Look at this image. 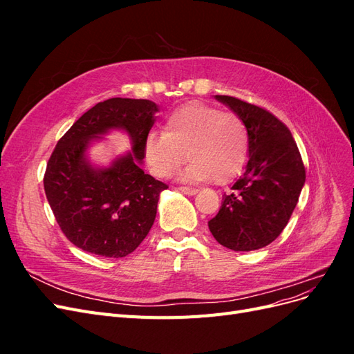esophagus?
Returning a JSON list of instances; mask_svg holds the SVG:
<instances>
[{
  "mask_svg": "<svg viewBox=\"0 0 354 354\" xmlns=\"http://www.w3.org/2000/svg\"><path fill=\"white\" fill-rule=\"evenodd\" d=\"M178 190L183 192V194H186V195H196V194H198V189L189 187V186H180Z\"/></svg>",
  "mask_w": 354,
  "mask_h": 354,
  "instance_id": "obj_1",
  "label": "esophagus"
}]
</instances>
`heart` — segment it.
<instances>
[{
  "mask_svg": "<svg viewBox=\"0 0 354 354\" xmlns=\"http://www.w3.org/2000/svg\"><path fill=\"white\" fill-rule=\"evenodd\" d=\"M145 158L158 177H168L187 158L181 178L229 181L243 168L250 153V134L242 118L216 106L190 103L171 112L164 131L145 137Z\"/></svg>",
  "mask_w": 354,
  "mask_h": 354,
  "instance_id": "b5f03b06",
  "label": "heart"
}]
</instances>
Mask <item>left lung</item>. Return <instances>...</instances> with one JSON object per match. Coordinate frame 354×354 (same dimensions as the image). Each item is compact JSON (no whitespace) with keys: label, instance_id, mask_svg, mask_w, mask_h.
Wrapping results in <instances>:
<instances>
[{"label":"left lung","instance_id":"obj_1","mask_svg":"<svg viewBox=\"0 0 354 354\" xmlns=\"http://www.w3.org/2000/svg\"><path fill=\"white\" fill-rule=\"evenodd\" d=\"M216 99L239 115L250 134L243 174L224 194L217 216L208 221L216 241L233 251L272 243L288 224L306 181V168L288 127L260 106L232 95Z\"/></svg>","mask_w":354,"mask_h":354}]
</instances>
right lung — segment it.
I'll return each instance as SVG.
<instances>
[{
	"label": "right lung",
	"mask_w": 354,
	"mask_h": 354,
	"mask_svg": "<svg viewBox=\"0 0 354 354\" xmlns=\"http://www.w3.org/2000/svg\"><path fill=\"white\" fill-rule=\"evenodd\" d=\"M158 106L145 99L113 97L85 112L57 142L44 174V190L56 221L78 248L121 259L143 242L156 217L159 194L168 186L145 174V137ZM120 127L133 151L108 169L90 164L93 138Z\"/></svg>",
	"instance_id": "1"
}]
</instances>
